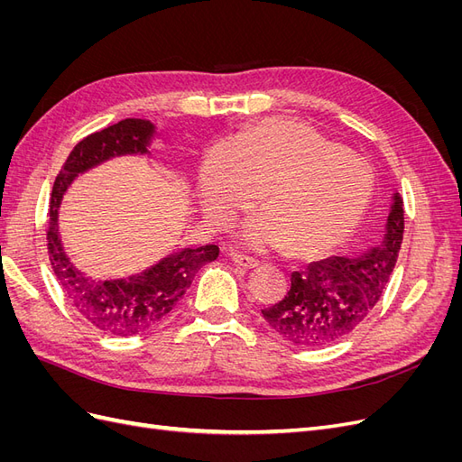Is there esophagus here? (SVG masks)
Returning a JSON list of instances; mask_svg holds the SVG:
<instances>
[{
	"instance_id": "esophagus-1",
	"label": "esophagus",
	"mask_w": 462,
	"mask_h": 462,
	"mask_svg": "<svg viewBox=\"0 0 462 462\" xmlns=\"http://www.w3.org/2000/svg\"><path fill=\"white\" fill-rule=\"evenodd\" d=\"M231 260H233V263L243 265V268H246V270L256 268V265H260L258 260L250 258V256H245V254H239V253H231Z\"/></svg>"
}]
</instances>
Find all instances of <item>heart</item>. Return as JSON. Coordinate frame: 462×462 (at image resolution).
<instances>
[{
  "label": "heart",
  "instance_id": "obj_1",
  "mask_svg": "<svg viewBox=\"0 0 462 462\" xmlns=\"http://www.w3.org/2000/svg\"><path fill=\"white\" fill-rule=\"evenodd\" d=\"M239 241L254 250L289 246L316 256L341 245L365 217L374 192L372 167L314 127L262 119L206 152L199 194L204 217L223 229L260 199Z\"/></svg>",
  "mask_w": 462,
  "mask_h": 462
}]
</instances>
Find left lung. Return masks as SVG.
Instances as JSON below:
<instances>
[{"mask_svg":"<svg viewBox=\"0 0 462 462\" xmlns=\"http://www.w3.org/2000/svg\"><path fill=\"white\" fill-rule=\"evenodd\" d=\"M402 199H391L380 245L360 256H333L292 272L283 300L263 309L262 316L279 337L306 348L326 346L346 337L380 300L402 243Z\"/></svg>","mask_w":462,"mask_h":462,"instance_id":"8db88e82","label":"left lung"}]
</instances>
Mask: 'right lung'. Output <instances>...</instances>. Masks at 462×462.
Segmentation results:
<instances>
[{
	"instance_id": "right-lung-1",
	"label": "right lung",
	"mask_w": 462,
	"mask_h": 462,
	"mask_svg": "<svg viewBox=\"0 0 462 462\" xmlns=\"http://www.w3.org/2000/svg\"><path fill=\"white\" fill-rule=\"evenodd\" d=\"M156 136V125L131 117L82 138L63 163L50 199L48 253L53 273L77 312L116 337L141 335L158 326L185 297L202 265L219 254L216 245L180 248L143 272L116 279H94L67 256L60 235V208L69 187L79 175L114 158L152 156L150 144Z\"/></svg>"
}]
</instances>
